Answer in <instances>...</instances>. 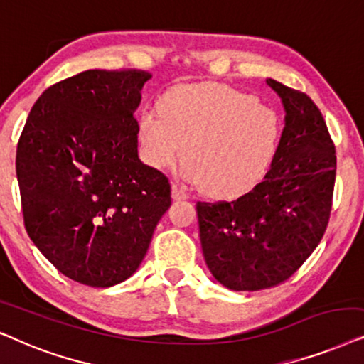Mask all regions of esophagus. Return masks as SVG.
<instances>
[{
  "label": "esophagus",
  "instance_id": "obj_1",
  "mask_svg": "<svg viewBox=\"0 0 364 364\" xmlns=\"http://www.w3.org/2000/svg\"><path fill=\"white\" fill-rule=\"evenodd\" d=\"M171 198L174 201H179V200H186V193L181 190V188L178 186H173L171 188Z\"/></svg>",
  "mask_w": 364,
  "mask_h": 364
}]
</instances>
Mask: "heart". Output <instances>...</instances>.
I'll return each instance as SVG.
<instances>
[{
  "mask_svg": "<svg viewBox=\"0 0 364 364\" xmlns=\"http://www.w3.org/2000/svg\"><path fill=\"white\" fill-rule=\"evenodd\" d=\"M281 119L274 109L228 86H179L136 123L141 161L173 166L186 149L181 178L211 198H236L255 188L278 151Z\"/></svg>",
  "mask_w": 364,
  "mask_h": 364,
  "instance_id": "b5f03b06",
  "label": "heart"
}]
</instances>
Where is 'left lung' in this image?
Here are the masks:
<instances>
[{
  "instance_id": "1",
  "label": "left lung",
  "mask_w": 364,
  "mask_h": 364,
  "mask_svg": "<svg viewBox=\"0 0 364 364\" xmlns=\"http://www.w3.org/2000/svg\"><path fill=\"white\" fill-rule=\"evenodd\" d=\"M284 109L278 151L263 181L235 201L198 203L206 266L232 291L287 281L316 250L331 211L336 156L326 123L306 95L268 77Z\"/></svg>"
}]
</instances>
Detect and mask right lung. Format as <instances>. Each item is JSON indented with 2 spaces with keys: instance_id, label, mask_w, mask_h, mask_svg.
I'll return each mask as SVG.
<instances>
[{
  "instance_id": "right-lung-1",
  "label": "right lung",
  "mask_w": 364,
  "mask_h": 364,
  "mask_svg": "<svg viewBox=\"0 0 364 364\" xmlns=\"http://www.w3.org/2000/svg\"><path fill=\"white\" fill-rule=\"evenodd\" d=\"M151 75L88 70L53 85L16 149L24 228L68 279L109 288L139 268L171 205L169 183L138 158L134 111Z\"/></svg>"
}]
</instances>
